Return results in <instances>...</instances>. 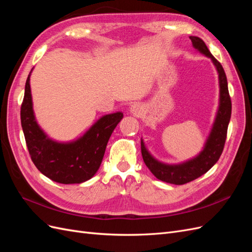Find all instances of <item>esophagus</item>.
Instances as JSON below:
<instances>
[{"label":"esophagus","mask_w":252,"mask_h":252,"mask_svg":"<svg viewBox=\"0 0 252 252\" xmlns=\"http://www.w3.org/2000/svg\"><path fill=\"white\" fill-rule=\"evenodd\" d=\"M143 110H144L143 105L140 103H135V104L131 105V107H130V112L135 117H140L143 113Z\"/></svg>","instance_id":"esophagus-1"}]
</instances>
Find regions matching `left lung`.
Wrapping results in <instances>:
<instances>
[{"instance_id": "1", "label": "left lung", "mask_w": 252, "mask_h": 252, "mask_svg": "<svg viewBox=\"0 0 252 252\" xmlns=\"http://www.w3.org/2000/svg\"><path fill=\"white\" fill-rule=\"evenodd\" d=\"M193 47L204 56L211 59L219 73L220 84V105L217 117L213 123L210 134L205 143L204 149L199 156L182 164L169 165L158 162L152 157L141 140V150L144 163L148 169L158 180L174 185H183L197 179L207 172L215 165L222 155L227 136L228 124L231 117V100L228 91V83L223 66L213 57L204 41L197 36H189Z\"/></svg>"}]
</instances>
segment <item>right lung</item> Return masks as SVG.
I'll return each instance as SVG.
<instances>
[{
    "label": "right lung",
    "instance_id": "right-lung-1",
    "mask_svg": "<svg viewBox=\"0 0 252 252\" xmlns=\"http://www.w3.org/2000/svg\"><path fill=\"white\" fill-rule=\"evenodd\" d=\"M30 73L21 106V124L33 164L45 177L61 184L86 182L100 168L106 146L123 113L106 114L80 139L60 143L49 139L37 125L32 108Z\"/></svg>",
    "mask_w": 252,
    "mask_h": 252
}]
</instances>
